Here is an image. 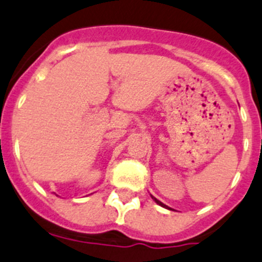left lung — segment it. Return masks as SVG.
Listing matches in <instances>:
<instances>
[{
	"label": "left lung",
	"mask_w": 262,
	"mask_h": 262,
	"mask_svg": "<svg viewBox=\"0 0 262 262\" xmlns=\"http://www.w3.org/2000/svg\"><path fill=\"white\" fill-rule=\"evenodd\" d=\"M151 199H152V200H154V201H155V203H157V204H158V205H160V206H163V208H165V209H169V210H172V209H170V208H168V206H167V205H164V204H163V203H162V201H159V200H158V199H155V198H154V196H151Z\"/></svg>",
	"instance_id": "8db88e82"
}]
</instances>
